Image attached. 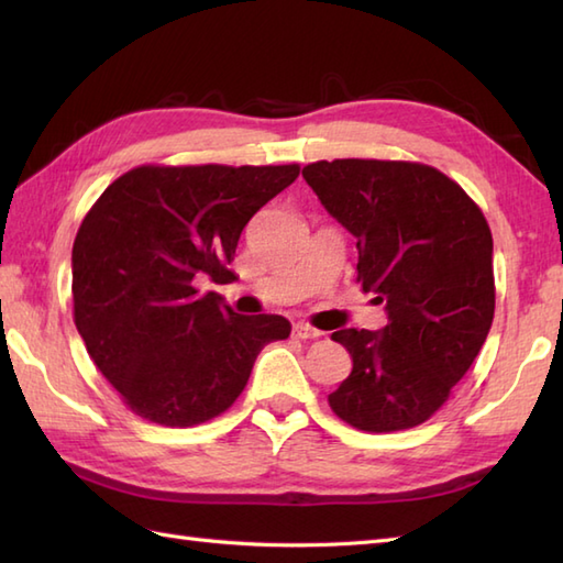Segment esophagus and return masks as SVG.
Segmentation results:
<instances>
[{"mask_svg": "<svg viewBox=\"0 0 563 563\" xmlns=\"http://www.w3.org/2000/svg\"><path fill=\"white\" fill-rule=\"evenodd\" d=\"M292 336L300 339V341H309V339H321V336H324V331H319V329L309 327V324H302V321H300V324H295Z\"/></svg>", "mask_w": 563, "mask_h": 563, "instance_id": "1", "label": "esophagus"}]
</instances>
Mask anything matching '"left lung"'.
<instances>
[{"instance_id": "8db88e82", "label": "left lung", "mask_w": 563, "mask_h": 563, "mask_svg": "<svg viewBox=\"0 0 563 563\" xmlns=\"http://www.w3.org/2000/svg\"><path fill=\"white\" fill-rule=\"evenodd\" d=\"M302 176L357 239V283L389 317L382 331L331 333L353 361L329 394L331 411L365 433L421 426L492 329L494 239L484 212L460 184L418 162H314Z\"/></svg>"}]
</instances>
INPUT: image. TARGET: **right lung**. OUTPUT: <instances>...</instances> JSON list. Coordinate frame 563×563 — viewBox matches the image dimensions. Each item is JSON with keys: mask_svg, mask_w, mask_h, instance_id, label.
Segmentation results:
<instances>
[{"mask_svg": "<svg viewBox=\"0 0 563 563\" xmlns=\"http://www.w3.org/2000/svg\"><path fill=\"white\" fill-rule=\"evenodd\" d=\"M297 174L300 164H142L93 202L71 246L75 324L130 411L169 428L212 421L263 345L290 336L285 317L236 314L198 283L234 278L246 222Z\"/></svg>", "mask_w": 563, "mask_h": 563, "instance_id": "right-lung-1", "label": "right lung"}]
</instances>
